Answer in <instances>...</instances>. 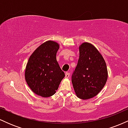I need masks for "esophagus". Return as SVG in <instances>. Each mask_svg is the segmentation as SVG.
Returning <instances> with one entry per match:
<instances>
[{"label":"esophagus","mask_w":128,"mask_h":128,"mask_svg":"<svg viewBox=\"0 0 128 128\" xmlns=\"http://www.w3.org/2000/svg\"><path fill=\"white\" fill-rule=\"evenodd\" d=\"M65 77H66V78H68L70 77V73L66 72V74H65Z\"/></svg>","instance_id":"obj_1"}]
</instances>
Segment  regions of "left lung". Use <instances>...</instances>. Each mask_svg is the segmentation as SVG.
I'll return each instance as SVG.
<instances>
[{"label": "left lung", "mask_w": 128, "mask_h": 128, "mask_svg": "<svg viewBox=\"0 0 128 128\" xmlns=\"http://www.w3.org/2000/svg\"><path fill=\"white\" fill-rule=\"evenodd\" d=\"M108 72L102 56L94 46L84 42L79 47V58L72 76L76 94L82 99L96 96L106 84Z\"/></svg>", "instance_id": "8db88e82"}]
</instances>
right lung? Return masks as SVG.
<instances>
[{
    "label": "right lung",
    "instance_id": "1",
    "mask_svg": "<svg viewBox=\"0 0 128 128\" xmlns=\"http://www.w3.org/2000/svg\"><path fill=\"white\" fill-rule=\"evenodd\" d=\"M59 48L57 42L48 41L40 46L28 60L26 81L38 96L48 98L54 95L65 76L56 58Z\"/></svg>",
    "mask_w": 128,
    "mask_h": 128
}]
</instances>
